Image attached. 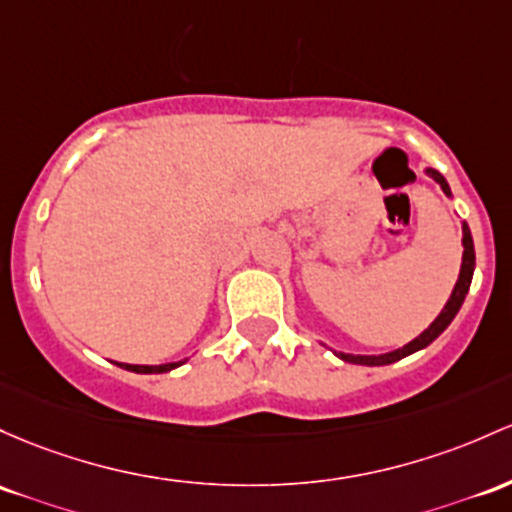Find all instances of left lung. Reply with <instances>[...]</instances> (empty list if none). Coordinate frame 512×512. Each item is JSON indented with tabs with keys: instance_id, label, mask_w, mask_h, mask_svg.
<instances>
[{
	"instance_id": "obj_1",
	"label": "left lung",
	"mask_w": 512,
	"mask_h": 512,
	"mask_svg": "<svg viewBox=\"0 0 512 512\" xmlns=\"http://www.w3.org/2000/svg\"><path fill=\"white\" fill-rule=\"evenodd\" d=\"M425 174L428 177L435 179L437 184L442 187V192H445L447 196H452V192H449V184L447 179L442 177L440 172L432 170V167H428L425 170ZM462 245H464V255H462V269H459V279L457 284H454L452 289V296H449L445 308L440 311V316H437L432 323L428 325V328L423 330V333L418 335V338L408 342V345L398 347V350L393 352H386V355H345V352H335L342 362H350V364H364V367H384V364H393L398 362V359L413 355V352L423 350V347H428L432 340L440 338L442 333H445V328L449 323H452L454 316L459 313V308H462V303L466 299V294H469V286H471V277H474V267H476V255H474V240H471V230L466 223H462Z\"/></svg>"
}]
</instances>
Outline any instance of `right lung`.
<instances>
[{
  "mask_svg": "<svg viewBox=\"0 0 512 512\" xmlns=\"http://www.w3.org/2000/svg\"><path fill=\"white\" fill-rule=\"evenodd\" d=\"M184 362H187V359H184ZM184 362L153 364V367H150V364H121V362H114V364H119L121 369H128V372H136V374H165V372H172V369H177L179 364Z\"/></svg>",
  "mask_w": 512,
  "mask_h": 512,
  "instance_id": "add662e5",
  "label": "right lung"
}]
</instances>
